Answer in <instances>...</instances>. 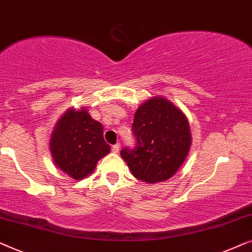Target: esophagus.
<instances>
[{
	"label": "esophagus",
	"mask_w": 252,
	"mask_h": 252,
	"mask_svg": "<svg viewBox=\"0 0 252 252\" xmlns=\"http://www.w3.org/2000/svg\"><path fill=\"white\" fill-rule=\"evenodd\" d=\"M119 150H120V144H115V145H113V146H112L113 153H118Z\"/></svg>",
	"instance_id": "obj_1"
}]
</instances>
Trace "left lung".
I'll return each mask as SVG.
<instances>
[{
	"mask_svg": "<svg viewBox=\"0 0 252 252\" xmlns=\"http://www.w3.org/2000/svg\"><path fill=\"white\" fill-rule=\"evenodd\" d=\"M132 132L136 147H125L121 157L137 179L150 184L171 178L192 144L185 114L162 97L152 98L137 109Z\"/></svg>",
	"mask_w": 252,
	"mask_h": 252,
	"instance_id": "8db88e82",
	"label": "left lung"
}]
</instances>
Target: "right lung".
I'll return each mask as SVG.
<instances>
[{
	"instance_id": "obj_1",
	"label": "right lung",
	"mask_w": 252,
	"mask_h": 252,
	"mask_svg": "<svg viewBox=\"0 0 252 252\" xmlns=\"http://www.w3.org/2000/svg\"><path fill=\"white\" fill-rule=\"evenodd\" d=\"M54 162L70 178L76 180L94 170L97 162L107 155L111 146L102 136V126L86 108H69L57 122L50 139Z\"/></svg>"
}]
</instances>
